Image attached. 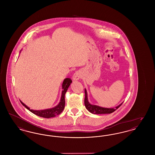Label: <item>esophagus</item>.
<instances>
[{"instance_id":"1","label":"esophagus","mask_w":155,"mask_h":155,"mask_svg":"<svg viewBox=\"0 0 155 155\" xmlns=\"http://www.w3.org/2000/svg\"><path fill=\"white\" fill-rule=\"evenodd\" d=\"M81 74L80 71H77L74 73L73 76V79L74 81H78L80 78H81Z\"/></svg>"}]
</instances>
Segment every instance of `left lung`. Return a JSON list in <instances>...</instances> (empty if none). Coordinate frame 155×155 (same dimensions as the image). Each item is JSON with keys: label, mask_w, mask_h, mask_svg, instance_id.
<instances>
[{"label": "left lung", "mask_w": 155, "mask_h": 155, "mask_svg": "<svg viewBox=\"0 0 155 155\" xmlns=\"http://www.w3.org/2000/svg\"><path fill=\"white\" fill-rule=\"evenodd\" d=\"M85 100H84V103L86 109L88 110L91 112L92 114H110L111 113L114 112V111L116 110L118 107L123 104V103H121L116 107H113V108H106V107H101L95 104H92L89 102L88 99V94L86 89H85Z\"/></svg>", "instance_id": "obj_1"}]
</instances>
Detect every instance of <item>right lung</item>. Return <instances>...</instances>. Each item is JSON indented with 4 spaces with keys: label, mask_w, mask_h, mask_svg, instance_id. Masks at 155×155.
I'll list each match as a JSON object with an SVG mask.
<instances>
[{
    "label": "right lung",
    "mask_w": 155,
    "mask_h": 155,
    "mask_svg": "<svg viewBox=\"0 0 155 155\" xmlns=\"http://www.w3.org/2000/svg\"><path fill=\"white\" fill-rule=\"evenodd\" d=\"M72 82V81L70 78H65L64 81L63 82L62 84V92H61V99L60 101V102L59 104L56 106L55 107L51 108V109H45V110H35L32 109H30V108L25 105L24 103L22 102L21 101V103L22 105L26 107L28 110L34 113V114L37 115L38 116L44 117V118H51L55 117L58 115L60 114L64 109L65 106V94L66 93L67 91L68 88L69 86L70 85L71 83Z\"/></svg>",
    "instance_id": "obj_1"
}]
</instances>
